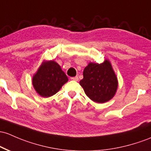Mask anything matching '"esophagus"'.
Returning a JSON list of instances; mask_svg holds the SVG:
<instances>
[{
	"instance_id": "obj_1",
	"label": "esophagus",
	"mask_w": 151,
	"mask_h": 151,
	"mask_svg": "<svg viewBox=\"0 0 151 151\" xmlns=\"http://www.w3.org/2000/svg\"><path fill=\"white\" fill-rule=\"evenodd\" d=\"M71 79H72V80H74V81H78L79 80V77H77V76H76V77H71Z\"/></svg>"
}]
</instances>
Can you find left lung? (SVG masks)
<instances>
[{"mask_svg": "<svg viewBox=\"0 0 151 151\" xmlns=\"http://www.w3.org/2000/svg\"><path fill=\"white\" fill-rule=\"evenodd\" d=\"M83 77L79 84L90 100L105 103L115 96L118 81L108 59L101 64L89 62L84 68Z\"/></svg>", "mask_w": 151, "mask_h": 151, "instance_id": "1", "label": "left lung"}]
</instances>
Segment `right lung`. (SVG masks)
<instances>
[{
    "label": "right lung",
    "mask_w": 151,
    "mask_h": 151,
    "mask_svg": "<svg viewBox=\"0 0 151 151\" xmlns=\"http://www.w3.org/2000/svg\"><path fill=\"white\" fill-rule=\"evenodd\" d=\"M68 82V77L55 61H45L32 77L36 92L43 97H49L57 93Z\"/></svg>",
    "instance_id": "1"
}]
</instances>
